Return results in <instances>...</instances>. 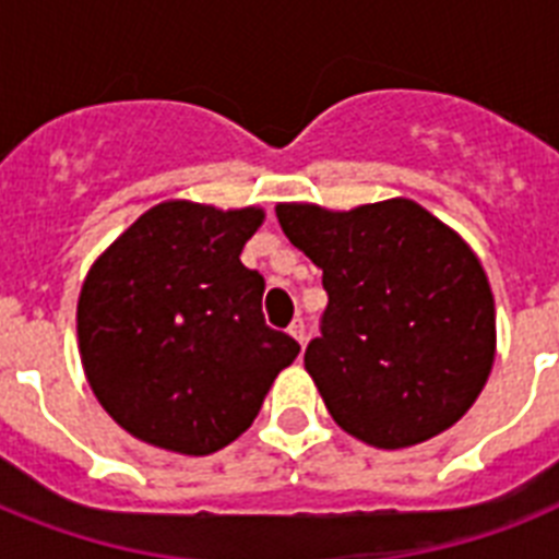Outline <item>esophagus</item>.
<instances>
[{
  "label": "esophagus",
  "mask_w": 559,
  "mask_h": 559,
  "mask_svg": "<svg viewBox=\"0 0 559 559\" xmlns=\"http://www.w3.org/2000/svg\"><path fill=\"white\" fill-rule=\"evenodd\" d=\"M289 336L305 345V342H307V324H305V319H296V322L289 324Z\"/></svg>",
  "instance_id": "34e87169"
}]
</instances>
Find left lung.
<instances>
[{
    "label": "left lung",
    "mask_w": 559,
    "mask_h": 559,
    "mask_svg": "<svg viewBox=\"0 0 559 559\" xmlns=\"http://www.w3.org/2000/svg\"><path fill=\"white\" fill-rule=\"evenodd\" d=\"M278 223L322 270L328 307L305 366L333 420L380 450L450 429L496 350L493 293L469 246L412 200L278 205Z\"/></svg>",
    "instance_id": "8db88e82"
}]
</instances>
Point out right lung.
Wrapping results in <instances>:
<instances>
[{"instance_id": "1", "label": "right lung", "mask_w": 559, "mask_h": 559, "mask_svg": "<svg viewBox=\"0 0 559 559\" xmlns=\"http://www.w3.org/2000/svg\"><path fill=\"white\" fill-rule=\"evenodd\" d=\"M261 211L162 202L83 281L86 380L118 426L162 450L209 455L243 435L298 357L263 319L266 281L240 263Z\"/></svg>"}]
</instances>
